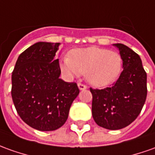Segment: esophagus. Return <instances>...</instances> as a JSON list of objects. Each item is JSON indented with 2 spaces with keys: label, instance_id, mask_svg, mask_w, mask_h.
<instances>
[{
  "label": "esophagus",
  "instance_id": "1",
  "mask_svg": "<svg viewBox=\"0 0 155 155\" xmlns=\"http://www.w3.org/2000/svg\"><path fill=\"white\" fill-rule=\"evenodd\" d=\"M78 88H79L80 90H84V89H86V88H87V86H86V85H84V84H78Z\"/></svg>",
  "mask_w": 155,
  "mask_h": 155
}]
</instances>
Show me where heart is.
Masks as SVG:
<instances>
[{"instance_id": "heart-1", "label": "heart", "mask_w": 155, "mask_h": 155, "mask_svg": "<svg viewBox=\"0 0 155 155\" xmlns=\"http://www.w3.org/2000/svg\"><path fill=\"white\" fill-rule=\"evenodd\" d=\"M61 70L69 78L85 75L88 84L105 87L114 83L120 75L122 59L116 51L95 46L77 49L61 59Z\"/></svg>"}]
</instances>
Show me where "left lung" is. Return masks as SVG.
I'll use <instances>...</instances> for the list:
<instances>
[{"label":"left lung","mask_w":155,"mask_h":155,"mask_svg":"<svg viewBox=\"0 0 155 155\" xmlns=\"http://www.w3.org/2000/svg\"><path fill=\"white\" fill-rule=\"evenodd\" d=\"M119 50L122 68L111 87L93 89L92 115L101 127L119 130L130 125L140 114L147 97V74L136 52L123 44H113Z\"/></svg>","instance_id":"1"}]
</instances>
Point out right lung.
<instances>
[{
	"mask_svg": "<svg viewBox=\"0 0 155 155\" xmlns=\"http://www.w3.org/2000/svg\"><path fill=\"white\" fill-rule=\"evenodd\" d=\"M60 43L38 42L19 55L12 75V97L18 114L39 131H55L65 124L79 94L75 83L60 78Z\"/></svg>",
	"mask_w": 155,
	"mask_h": 155,
	"instance_id": "right-lung-1",
	"label": "right lung"
}]
</instances>
